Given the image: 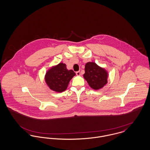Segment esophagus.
<instances>
[{
    "mask_svg": "<svg viewBox=\"0 0 150 150\" xmlns=\"http://www.w3.org/2000/svg\"><path fill=\"white\" fill-rule=\"evenodd\" d=\"M76 75H78V76H80V72H76Z\"/></svg>",
    "mask_w": 150,
    "mask_h": 150,
    "instance_id": "34e87169",
    "label": "esophagus"
}]
</instances>
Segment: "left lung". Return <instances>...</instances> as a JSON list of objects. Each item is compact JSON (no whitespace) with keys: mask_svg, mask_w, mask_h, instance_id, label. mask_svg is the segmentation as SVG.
<instances>
[{"mask_svg":"<svg viewBox=\"0 0 150 150\" xmlns=\"http://www.w3.org/2000/svg\"><path fill=\"white\" fill-rule=\"evenodd\" d=\"M108 75L107 71L96 63L89 62L86 64L83 76L93 89L98 90L105 86L107 83Z\"/></svg>","mask_w":150,"mask_h":150,"instance_id":"8db88e82","label":"left lung"}]
</instances>
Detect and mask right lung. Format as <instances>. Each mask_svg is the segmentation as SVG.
I'll return each instance as SVG.
<instances>
[{"label": "right lung", "instance_id": "obj_1", "mask_svg": "<svg viewBox=\"0 0 150 150\" xmlns=\"http://www.w3.org/2000/svg\"><path fill=\"white\" fill-rule=\"evenodd\" d=\"M75 73L72 70H67L64 63L52 66L45 74V81L51 90L56 92L64 91L70 81Z\"/></svg>", "mask_w": 150, "mask_h": 150}]
</instances>
